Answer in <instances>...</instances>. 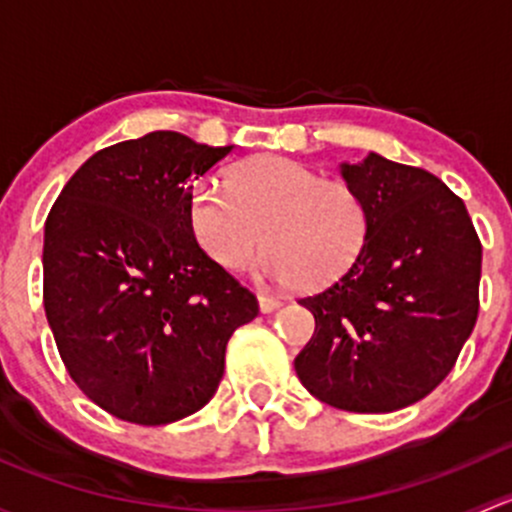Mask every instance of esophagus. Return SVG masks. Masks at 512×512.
I'll return each mask as SVG.
<instances>
[{"label": "esophagus", "instance_id": "1", "mask_svg": "<svg viewBox=\"0 0 512 512\" xmlns=\"http://www.w3.org/2000/svg\"><path fill=\"white\" fill-rule=\"evenodd\" d=\"M257 302H260V309H262V312H265V314L275 312V309L280 307V304H282L280 299H277V297H270V294H265V292L257 294Z\"/></svg>", "mask_w": 512, "mask_h": 512}]
</instances>
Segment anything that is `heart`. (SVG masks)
Segmentation results:
<instances>
[{"label": "heart", "instance_id": "1", "mask_svg": "<svg viewBox=\"0 0 512 512\" xmlns=\"http://www.w3.org/2000/svg\"><path fill=\"white\" fill-rule=\"evenodd\" d=\"M195 242L227 272L255 265L297 289H319L354 265L369 237V208L342 180L280 156L250 158L227 173V190L195 185L188 203Z\"/></svg>", "mask_w": 512, "mask_h": 512}]
</instances>
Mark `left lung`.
<instances>
[{"instance_id": "8db88e82", "label": "left lung", "mask_w": 512, "mask_h": 512, "mask_svg": "<svg viewBox=\"0 0 512 512\" xmlns=\"http://www.w3.org/2000/svg\"><path fill=\"white\" fill-rule=\"evenodd\" d=\"M342 175L369 208V237L342 277L299 299L314 334L294 371L334 409L386 414L456 364L478 319L483 247L463 200L428 170L369 153Z\"/></svg>"}]
</instances>
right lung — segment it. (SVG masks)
I'll use <instances>...</instances> for the list:
<instances>
[{
  "label": "right lung",
  "mask_w": 512,
  "mask_h": 512,
  "mask_svg": "<svg viewBox=\"0 0 512 512\" xmlns=\"http://www.w3.org/2000/svg\"><path fill=\"white\" fill-rule=\"evenodd\" d=\"M232 146L153 131L98 151L44 225V309L81 391L121 421L163 426L218 391L225 347L260 312L188 220L193 180Z\"/></svg>",
  "instance_id": "right-lung-1"
}]
</instances>
